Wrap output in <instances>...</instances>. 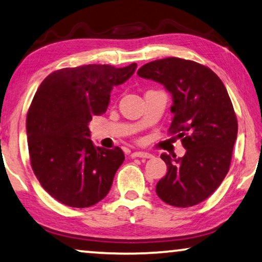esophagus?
I'll return each instance as SVG.
<instances>
[{
    "label": "esophagus",
    "mask_w": 262,
    "mask_h": 262,
    "mask_svg": "<svg viewBox=\"0 0 262 262\" xmlns=\"http://www.w3.org/2000/svg\"><path fill=\"white\" fill-rule=\"evenodd\" d=\"M132 157L133 158H145V159H149V158H152V154H149L147 152H133Z\"/></svg>",
    "instance_id": "34e87169"
}]
</instances>
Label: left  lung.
Masks as SVG:
<instances>
[{"instance_id": "obj_1", "label": "left lung", "mask_w": 262, "mask_h": 262, "mask_svg": "<svg viewBox=\"0 0 262 262\" xmlns=\"http://www.w3.org/2000/svg\"><path fill=\"white\" fill-rule=\"evenodd\" d=\"M141 78L163 84L172 95L169 134L182 139L185 156L161 154L167 173L157 184L161 201L189 208L215 192L229 171L237 120L228 91L212 70L192 60L165 58L139 69Z\"/></svg>"}]
</instances>
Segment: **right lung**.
Here are the masks:
<instances>
[{
    "label": "right lung",
    "instance_id": "obj_1",
    "mask_svg": "<svg viewBox=\"0 0 262 262\" xmlns=\"http://www.w3.org/2000/svg\"><path fill=\"white\" fill-rule=\"evenodd\" d=\"M136 66L61 69L36 90L27 114L29 158L39 183L60 203L88 208L108 194L124 154L120 147H96L88 126L105 113L113 88L129 79Z\"/></svg>",
    "mask_w": 262,
    "mask_h": 262
}]
</instances>
